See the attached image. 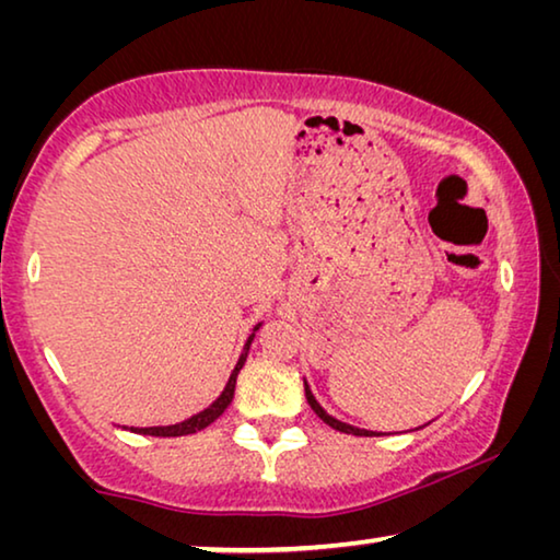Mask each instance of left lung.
I'll return each instance as SVG.
<instances>
[{"label":"left lung","mask_w":560,"mask_h":560,"mask_svg":"<svg viewBox=\"0 0 560 560\" xmlns=\"http://www.w3.org/2000/svg\"><path fill=\"white\" fill-rule=\"evenodd\" d=\"M303 387H306V400H308V405H311V410H314L320 420H324L326 424H330V428L334 430H338V432H346V434H355V438H375V434H383V432H371V430H360V428H353V424H348V422H340V420H336L334 415H328L324 407L318 405V400L314 397V393H311V387H308V383L303 381Z\"/></svg>","instance_id":"1"}]
</instances>
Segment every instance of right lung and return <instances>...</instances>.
I'll return each mask as SVG.
<instances>
[{
	"instance_id": "obj_1",
	"label": "right lung",
	"mask_w": 560,
	"mask_h": 560,
	"mask_svg": "<svg viewBox=\"0 0 560 560\" xmlns=\"http://www.w3.org/2000/svg\"><path fill=\"white\" fill-rule=\"evenodd\" d=\"M259 328H261V324L254 326V334L249 336V340H246V346H244V350H242L240 360H236L234 371H232V375H230V381H226L222 395L217 397V400H214L210 407H207V410L197 412V415H192V417H187V420L177 422V424H167V428H130V432L153 434V438H183V434H195V432H200V430H205V428H210V424L217 420V417H220V415L226 410V407H230V402H232L234 387H236V375H240V371H242L244 363H246V353H249V346H252V340H254V336H257Z\"/></svg>"
}]
</instances>
